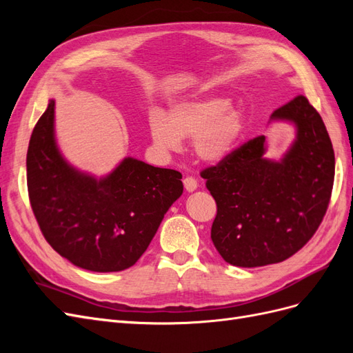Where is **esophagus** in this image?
<instances>
[{
	"label": "esophagus",
	"instance_id": "34e87169",
	"mask_svg": "<svg viewBox=\"0 0 353 353\" xmlns=\"http://www.w3.org/2000/svg\"><path fill=\"white\" fill-rule=\"evenodd\" d=\"M183 183H184V187H185V190L188 191V193H191V191H194L197 188V179L194 176L184 178Z\"/></svg>",
	"mask_w": 353,
	"mask_h": 353
}]
</instances>
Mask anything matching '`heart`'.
I'll return each mask as SVG.
<instances>
[{"mask_svg": "<svg viewBox=\"0 0 353 353\" xmlns=\"http://www.w3.org/2000/svg\"><path fill=\"white\" fill-rule=\"evenodd\" d=\"M245 126L244 112L223 95H199L175 103L168 117L154 112L150 134L165 152H176L181 137H193L196 154L208 162H219L234 152Z\"/></svg>", "mask_w": 353, "mask_h": 353, "instance_id": "heart-1", "label": "heart"}]
</instances>
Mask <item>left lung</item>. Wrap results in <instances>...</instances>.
Returning <instances> with one entry per match:
<instances>
[{
    "label": "left lung",
    "instance_id": "obj_1",
    "mask_svg": "<svg viewBox=\"0 0 353 353\" xmlns=\"http://www.w3.org/2000/svg\"><path fill=\"white\" fill-rule=\"evenodd\" d=\"M271 121L294 125L296 140L281 160L266 159L259 135L216 166L201 170L216 201L210 239L223 261L243 268L279 263L312 239L334 183V150L319 113L303 95Z\"/></svg>",
    "mask_w": 353,
    "mask_h": 353
}]
</instances>
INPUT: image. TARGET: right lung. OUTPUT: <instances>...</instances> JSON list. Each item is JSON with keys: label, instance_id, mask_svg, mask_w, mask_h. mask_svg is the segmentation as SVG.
<instances>
[{"label": "right lung", "instance_id": "obj_1", "mask_svg": "<svg viewBox=\"0 0 353 353\" xmlns=\"http://www.w3.org/2000/svg\"><path fill=\"white\" fill-rule=\"evenodd\" d=\"M54 109L50 100L26 156L29 200L38 225L51 248L79 268H130L183 194V175L134 157H125L103 178L81 172L59 150Z\"/></svg>", "mask_w": 353, "mask_h": 353}]
</instances>
